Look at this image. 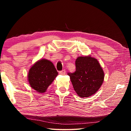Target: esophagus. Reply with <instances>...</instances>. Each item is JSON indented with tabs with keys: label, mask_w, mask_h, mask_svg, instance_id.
<instances>
[{
	"label": "esophagus",
	"mask_w": 131,
	"mask_h": 131,
	"mask_svg": "<svg viewBox=\"0 0 131 131\" xmlns=\"http://www.w3.org/2000/svg\"><path fill=\"white\" fill-rule=\"evenodd\" d=\"M59 74H61L62 75H64V74H66V71H65V69H63L62 70L60 71V72H59Z\"/></svg>",
	"instance_id": "34e87169"
}]
</instances>
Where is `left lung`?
I'll return each mask as SVG.
<instances>
[{
  "label": "left lung",
  "instance_id": "8db88e82",
  "mask_svg": "<svg viewBox=\"0 0 131 131\" xmlns=\"http://www.w3.org/2000/svg\"><path fill=\"white\" fill-rule=\"evenodd\" d=\"M76 71L68 73L73 87L80 97H89L100 88L104 72L96 59L91 55L79 57L76 60Z\"/></svg>",
  "mask_w": 131,
  "mask_h": 131
}]
</instances>
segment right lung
Masks as SVG:
<instances>
[{
    "instance_id": "add662e5",
    "label": "right lung",
    "mask_w": 131,
    "mask_h": 131,
    "mask_svg": "<svg viewBox=\"0 0 131 131\" xmlns=\"http://www.w3.org/2000/svg\"><path fill=\"white\" fill-rule=\"evenodd\" d=\"M58 74L51 62L42 59L30 68L28 75V81L33 89L39 93H44Z\"/></svg>"
}]
</instances>
